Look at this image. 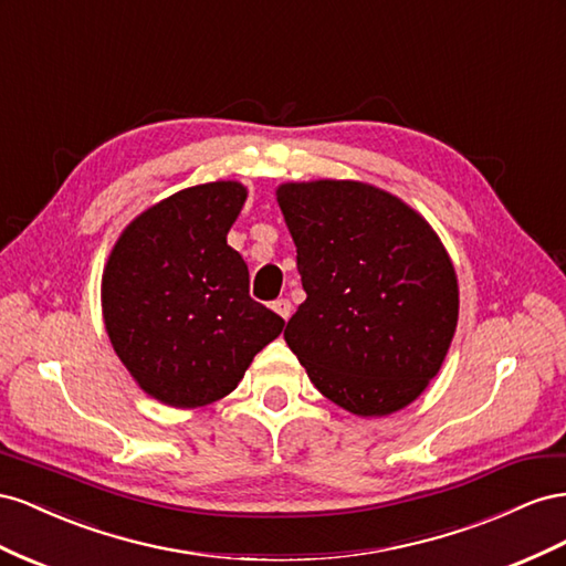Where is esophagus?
I'll return each instance as SVG.
<instances>
[{
    "label": "esophagus",
    "instance_id": "1",
    "mask_svg": "<svg viewBox=\"0 0 566 566\" xmlns=\"http://www.w3.org/2000/svg\"><path fill=\"white\" fill-rule=\"evenodd\" d=\"M272 308H274V313H277L284 319H289V317H292V313H294V305H292V301H289V298H277V301L272 303Z\"/></svg>",
    "mask_w": 566,
    "mask_h": 566
}]
</instances>
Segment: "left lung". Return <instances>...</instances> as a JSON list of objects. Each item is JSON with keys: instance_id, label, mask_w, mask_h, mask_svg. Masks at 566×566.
<instances>
[{"instance_id": "8db88e82", "label": "left lung", "mask_w": 566, "mask_h": 566, "mask_svg": "<svg viewBox=\"0 0 566 566\" xmlns=\"http://www.w3.org/2000/svg\"><path fill=\"white\" fill-rule=\"evenodd\" d=\"M277 201L305 301L284 338L338 408L391 415L427 389L458 327L455 268L429 222L365 182H289Z\"/></svg>"}]
</instances>
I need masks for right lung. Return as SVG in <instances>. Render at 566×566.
I'll return each instance as SVG.
<instances>
[{
    "label": "right lung",
    "instance_id": "obj_1",
    "mask_svg": "<svg viewBox=\"0 0 566 566\" xmlns=\"http://www.w3.org/2000/svg\"><path fill=\"white\" fill-rule=\"evenodd\" d=\"M247 201L239 182L172 193L137 216L102 277L104 325L151 398L201 408L237 389L284 319L249 296V268L228 232Z\"/></svg>",
    "mask_w": 566,
    "mask_h": 566
}]
</instances>
